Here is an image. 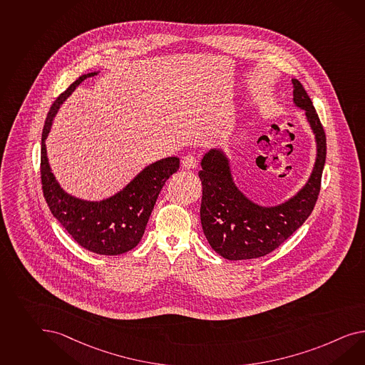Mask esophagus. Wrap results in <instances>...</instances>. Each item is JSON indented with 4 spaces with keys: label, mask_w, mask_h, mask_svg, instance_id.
Returning <instances> with one entry per match:
<instances>
[{
    "label": "esophagus",
    "mask_w": 365,
    "mask_h": 365,
    "mask_svg": "<svg viewBox=\"0 0 365 365\" xmlns=\"http://www.w3.org/2000/svg\"><path fill=\"white\" fill-rule=\"evenodd\" d=\"M182 167L187 169H195L197 167V159L193 155H185L181 160Z\"/></svg>",
    "instance_id": "obj_1"
}]
</instances>
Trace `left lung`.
<instances>
[{"instance_id": "8db88e82", "label": "left lung", "mask_w": 365, "mask_h": 365, "mask_svg": "<svg viewBox=\"0 0 365 365\" xmlns=\"http://www.w3.org/2000/svg\"><path fill=\"white\" fill-rule=\"evenodd\" d=\"M292 84L294 106L304 110L317 143L312 172L294 196L278 205L257 204L234 182L230 160L222 148L207 150L201 160V225L212 249L225 259H252L275 250L299 229L317 204L327 153L326 133L302 83L292 79Z\"/></svg>"}]
</instances>
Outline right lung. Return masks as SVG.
<instances>
[{"label": "right lung", "instance_id": "obj_1", "mask_svg": "<svg viewBox=\"0 0 365 365\" xmlns=\"http://www.w3.org/2000/svg\"><path fill=\"white\" fill-rule=\"evenodd\" d=\"M98 73L81 75L65 93L56 98L47 113L42 131L41 180L43 196L51 213L76 242L95 254L119 255L130 252L140 242L160 190L170 175L178 172L180 159L170 156L152 163L122 190L101 201L82 200L63 190L50 168L45 141L61 104L84 79Z\"/></svg>", "mask_w": 365, "mask_h": 365}]
</instances>
